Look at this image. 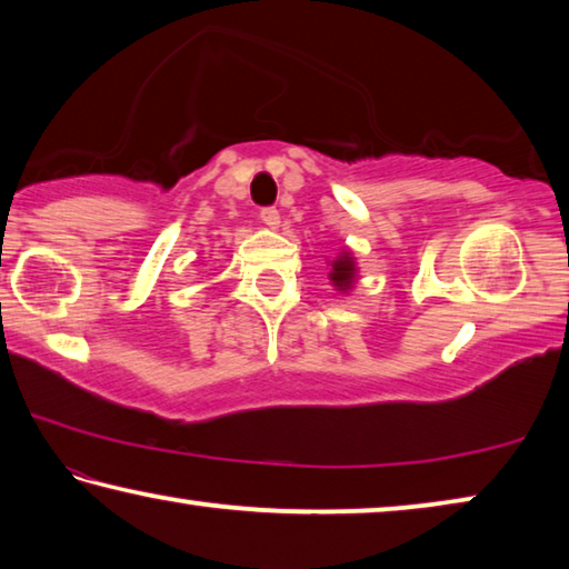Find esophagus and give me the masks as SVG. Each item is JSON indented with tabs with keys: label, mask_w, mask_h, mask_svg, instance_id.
I'll return each instance as SVG.
<instances>
[{
	"label": "esophagus",
	"mask_w": 569,
	"mask_h": 569,
	"mask_svg": "<svg viewBox=\"0 0 569 569\" xmlns=\"http://www.w3.org/2000/svg\"><path fill=\"white\" fill-rule=\"evenodd\" d=\"M261 223L266 226V228H278V226H281V213H278V210L276 208H263L261 210Z\"/></svg>",
	"instance_id": "esophagus-1"
}]
</instances>
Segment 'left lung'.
I'll list each match as a JSON object with an SVG mask.
<instances>
[{"label":"left lung","instance_id":"8db88e82","mask_svg":"<svg viewBox=\"0 0 569 569\" xmlns=\"http://www.w3.org/2000/svg\"><path fill=\"white\" fill-rule=\"evenodd\" d=\"M329 266H331V271H329L331 286L341 293H351L356 286V276H359L356 258L349 253V250H341V253L336 256Z\"/></svg>","mask_w":569,"mask_h":569}]
</instances>
